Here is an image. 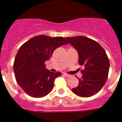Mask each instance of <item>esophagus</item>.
<instances>
[{
  "instance_id": "obj_1",
  "label": "esophagus",
  "mask_w": 122,
  "mask_h": 122,
  "mask_svg": "<svg viewBox=\"0 0 122 122\" xmlns=\"http://www.w3.org/2000/svg\"><path fill=\"white\" fill-rule=\"evenodd\" d=\"M63 75H64L65 76L67 77H70V74H66V73H63Z\"/></svg>"
}]
</instances>
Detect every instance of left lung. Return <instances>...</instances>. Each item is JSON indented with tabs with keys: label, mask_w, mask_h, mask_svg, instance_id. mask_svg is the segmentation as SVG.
<instances>
[{
	"label": "left lung",
	"mask_w": 122,
	"mask_h": 122,
	"mask_svg": "<svg viewBox=\"0 0 122 122\" xmlns=\"http://www.w3.org/2000/svg\"><path fill=\"white\" fill-rule=\"evenodd\" d=\"M78 52L82 76L79 85L72 89L82 97H90L97 93L104 86L108 77L109 60L103 47L96 41L82 36L65 38ZM81 69V68H80Z\"/></svg>",
	"instance_id": "8db88e82"
}]
</instances>
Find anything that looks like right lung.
<instances>
[{"label":"right lung","instance_id":"right-lung-1","mask_svg":"<svg viewBox=\"0 0 122 122\" xmlns=\"http://www.w3.org/2000/svg\"><path fill=\"white\" fill-rule=\"evenodd\" d=\"M68 42L61 36L38 35L28 40L20 47L15 57L13 70L17 83L33 98H41L51 92L54 80L60 72L52 73L45 64L54 51Z\"/></svg>","mask_w":122,"mask_h":122}]
</instances>
